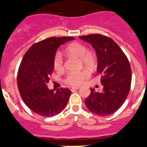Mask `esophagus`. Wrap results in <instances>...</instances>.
<instances>
[{"label":"esophagus","mask_w":147,"mask_h":147,"mask_svg":"<svg viewBox=\"0 0 147 147\" xmlns=\"http://www.w3.org/2000/svg\"><path fill=\"white\" fill-rule=\"evenodd\" d=\"M78 89H80V87H69V90H78Z\"/></svg>","instance_id":"1"}]
</instances>
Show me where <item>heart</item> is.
<instances>
[{
    "label": "heart",
    "mask_w": 147,
    "mask_h": 147,
    "mask_svg": "<svg viewBox=\"0 0 147 147\" xmlns=\"http://www.w3.org/2000/svg\"><path fill=\"white\" fill-rule=\"evenodd\" d=\"M65 53L74 55L80 60L81 65L87 68H93L96 64V59L94 55L89 53L86 46L79 42H72L67 47ZM53 67L57 72H63L64 69V60L63 55L57 52L53 59ZM89 77L88 72L85 70L79 72H69L67 74L65 81L67 84L78 86L84 82Z\"/></svg>",
    "instance_id": "1"
}]
</instances>
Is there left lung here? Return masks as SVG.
Listing matches in <instances>:
<instances>
[{
  "label": "left lung",
  "instance_id": "left-lung-1",
  "mask_svg": "<svg viewBox=\"0 0 147 147\" xmlns=\"http://www.w3.org/2000/svg\"><path fill=\"white\" fill-rule=\"evenodd\" d=\"M90 43L97 57V72L101 75L103 90L100 92L90 89L85 100L89 110L99 116H108L116 112L128 96L131 82V70L127 56L112 39L100 34L80 37Z\"/></svg>",
  "mask_w": 147,
  "mask_h": 147
}]
</instances>
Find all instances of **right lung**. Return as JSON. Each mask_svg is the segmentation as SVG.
<instances>
[{
  "instance_id": "add662e5",
  "label": "right lung",
  "mask_w": 147,
  "mask_h": 147,
  "mask_svg": "<svg viewBox=\"0 0 147 147\" xmlns=\"http://www.w3.org/2000/svg\"><path fill=\"white\" fill-rule=\"evenodd\" d=\"M73 37L49 38L33 44L26 53L18 72V90L23 102L35 113L51 117L66 107L71 91L68 88L49 90L47 83L53 71L57 48Z\"/></svg>"
}]
</instances>
